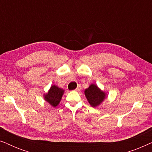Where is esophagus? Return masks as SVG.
<instances>
[{
  "mask_svg": "<svg viewBox=\"0 0 152 152\" xmlns=\"http://www.w3.org/2000/svg\"><path fill=\"white\" fill-rule=\"evenodd\" d=\"M81 88H81V86H80V85H79V86L76 88V89H75V91H80V90H81Z\"/></svg>",
  "mask_w": 152,
  "mask_h": 152,
  "instance_id": "obj_1",
  "label": "esophagus"
}]
</instances>
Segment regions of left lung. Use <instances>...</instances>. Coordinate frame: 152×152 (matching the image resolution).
Here are the masks:
<instances>
[{
	"label": "left lung",
	"mask_w": 152,
	"mask_h": 152,
	"mask_svg": "<svg viewBox=\"0 0 152 152\" xmlns=\"http://www.w3.org/2000/svg\"><path fill=\"white\" fill-rule=\"evenodd\" d=\"M84 94L88 103L93 107L101 104L107 97V93L94 84H91L88 88L85 89Z\"/></svg>",
	"instance_id": "obj_1"
}]
</instances>
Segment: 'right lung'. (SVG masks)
<instances>
[{"label": "right lung", "mask_w": 152, "mask_h": 152, "mask_svg": "<svg viewBox=\"0 0 152 152\" xmlns=\"http://www.w3.org/2000/svg\"><path fill=\"white\" fill-rule=\"evenodd\" d=\"M64 93L63 88H59L56 85L51 86L48 92L43 95V98L48 102L52 107H56L59 104Z\"/></svg>", "instance_id": "obj_1"}]
</instances>
